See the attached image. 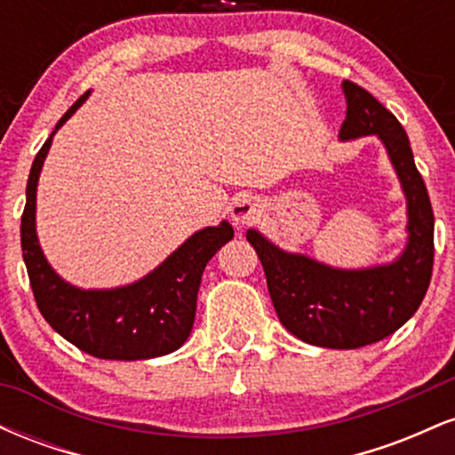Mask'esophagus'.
Returning <instances> with one entry per match:
<instances>
[{"label":"esophagus","instance_id":"1","mask_svg":"<svg viewBox=\"0 0 455 455\" xmlns=\"http://www.w3.org/2000/svg\"><path fill=\"white\" fill-rule=\"evenodd\" d=\"M259 216V203L254 198L243 196L237 198L231 210V218L235 224H252Z\"/></svg>","mask_w":455,"mask_h":455}]
</instances>
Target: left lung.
I'll return each mask as SVG.
<instances>
[{"mask_svg":"<svg viewBox=\"0 0 455 455\" xmlns=\"http://www.w3.org/2000/svg\"><path fill=\"white\" fill-rule=\"evenodd\" d=\"M347 119L340 139L379 134L409 201V245L394 265L344 271L289 254L257 231L248 242L263 263L280 323L293 336L325 348H359L391 336L424 301L435 265V213L404 128L377 98L344 81Z\"/></svg>","mask_w":455,"mask_h":455,"instance_id":"8db88e82","label":"left lung"}]
</instances>
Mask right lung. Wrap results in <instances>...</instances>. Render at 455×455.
Segmentation results:
<instances>
[{
    "mask_svg": "<svg viewBox=\"0 0 455 455\" xmlns=\"http://www.w3.org/2000/svg\"><path fill=\"white\" fill-rule=\"evenodd\" d=\"M85 98L87 93H83L68 108L55 130L64 126ZM53 134L31 164L28 201L20 216V250L40 315L68 342L98 359L134 362L177 351L195 323L203 269L233 239L231 224L222 222L195 233L158 269L124 289H75L51 269L36 237V186Z\"/></svg>",
    "mask_w": 455,
    "mask_h": 455,
    "instance_id": "right-lung-1",
    "label": "right lung"
}]
</instances>
